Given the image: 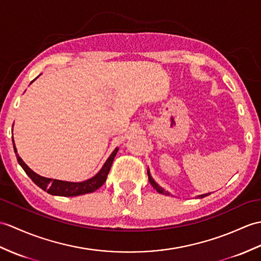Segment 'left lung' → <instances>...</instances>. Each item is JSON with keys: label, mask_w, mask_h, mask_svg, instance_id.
Segmentation results:
<instances>
[{"label": "left lung", "mask_w": 261, "mask_h": 261, "mask_svg": "<svg viewBox=\"0 0 261 261\" xmlns=\"http://www.w3.org/2000/svg\"><path fill=\"white\" fill-rule=\"evenodd\" d=\"M148 178H149V181H150V184H151V186H152L154 189L158 191L159 193H162V195H167V196H170V193H169L168 191H165L162 189V188L155 182V181L152 179V177H151V174H150V171H149V169H148ZM210 193H204V195H201V196H198V198H204V197H207V196H209Z\"/></svg>", "instance_id": "1"}]
</instances>
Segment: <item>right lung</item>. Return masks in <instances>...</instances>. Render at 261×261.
Segmentation results:
<instances>
[{
	"mask_svg": "<svg viewBox=\"0 0 261 261\" xmlns=\"http://www.w3.org/2000/svg\"><path fill=\"white\" fill-rule=\"evenodd\" d=\"M13 147H14L17 162L20 163V166L23 168V170L25 171V173L29 175V177L32 179L33 182L38 187H40L42 190H44L47 193H50V195L61 196V197H76V196L86 195V193H91L95 190H98L99 188L106 182L109 171H110L112 162L114 160V156H116L118 150H119V148H116L113 150V152L110 154V156H109L105 165H103L101 170L96 173L94 177L90 178L86 181H82V182H70V181H62V180L45 178V177H42V175H40L38 173H35L33 170H31V169H30L25 165V162H24L20 158V155L17 154L14 140H13Z\"/></svg>",
	"mask_w": 261,
	"mask_h": 261,
	"instance_id": "add662e5",
	"label": "right lung"
}]
</instances>
